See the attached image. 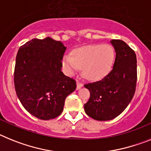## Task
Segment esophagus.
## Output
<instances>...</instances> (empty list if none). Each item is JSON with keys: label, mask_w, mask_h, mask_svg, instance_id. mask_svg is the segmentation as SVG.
<instances>
[{"label": "esophagus", "mask_w": 151, "mask_h": 151, "mask_svg": "<svg viewBox=\"0 0 151 151\" xmlns=\"http://www.w3.org/2000/svg\"><path fill=\"white\" fill-rule=\"evenodd\" d=\"M83 86V84H82V83L81 82H80V81H77V90H79L80 88H81Z\"/></svg>", "instance_id": "1"}]
</instances>
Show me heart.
Instances as JSON below:
<instances>
[{"instance_id": "b5f03b06", "label": "heart", "mask_w": 151, "mask_h": 151, "mask_svg": "<svg viewBox=\"0 0 151 151\" xmlns=\"http://www.w3.org/2000/svg\"><path fill=\"white\" fill-rule=\"evenodd\" d=\"M115 58V51L109 44L94 45L74 51L73 55L63 58V68L68 75L83 69V74L90 80L100 79L110 71Z\"/></svg>"}]
</instances>
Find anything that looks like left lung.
Returning a JSON list of instances; mask_svg holds the SVG:
<instances>
[{
    "label": "left lung",
    "mask_w": 151,
    "mask_h": 151,
    "mask_svg": "<svg viewBox=\"0 0 151 151\" xmlns=\"http://www.w3.org/2000/svg\"><path fill=\"white\" fill-rule=\"evenodd\" d=\"M115 50L113 68L99 81L84 84L90 97L84 104L87 115L98 121L115 119L132 101L137 83V58L134 51L122 40L112 39Z\"/></svg>",
    "instance_id": "8db88e82"
}]
</instances>
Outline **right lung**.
I'll return each instance as SVG.
<instances>
[{"instance_id": "add662e5", "label": "right lung", "mask_w": 151, "mask_h": 151, "mask_svg": "<svg viewBox=\"0 0 151 151\" xmlns=\"http://www.w3.org/2000/svg\"><path fill=\"white\" fill-rule=\"evenodd\" d=\"M66 47L49 37L33 39L18 50L14 86L21 104L42 120L61 114L66 97L77 87L75 80L61 71Z\"/></svg>"}]
</instances>
